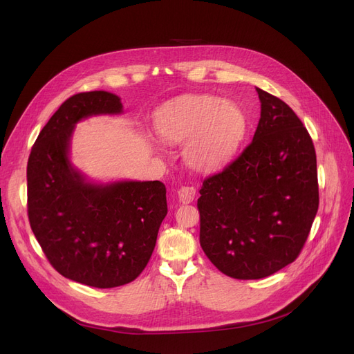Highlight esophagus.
Wrapping results in <instances>:
<instances>
[{
  "instance_id": "esophagus-1",
  "label": "esophagus",
  "mask_w": 354,
  "mask_h": 354,
  "mask_svg": "<svg viewBox=\"0 0 354 354\" xmlns=\"http://www.w3.org/2000/svg\"><path fill=\"white\" fill-rule=\"evenodd\" d=\"M180 203H192L196 197V189L193 186H181L177 192Z\"/></svg>"
}]
</instances>
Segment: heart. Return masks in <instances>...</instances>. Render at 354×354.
Returning a JSON list of instances; mask_svg holds the SVG:
<instances>
[{"instance_id":"b5f03b06","label":"heart","mask_w":354,"mask_h":354,"mask_svg":"<svg viewBox=\"0 0 354 354\" xmlns=\"http://www.w3.org/2000/svg\"><path fill=\"white\" fill-rule=\"evenodd\" d=\"M157 136L186 145V161L198 171L223 168L241 148L248 118L241 106L214 95H186L154 113Z\"/></svg>"}]
</instances>
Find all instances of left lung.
<instances>
[{"label":"left lung","instance_id":"obj_1","mask_svg":"<svg viewBox=\"0 0 354 354\" xmlns=\"http://www.w3.org/2000/svg\"><path fill=\"white\" fill-rule=\"evenodd\" d=\"M261 120L252 142L203 180L197 200L200 246L236 279H261L301 254L318 210L317 157L295 112L257 89Z\"/></svg>","mask_w":354,"mask_h":354}]
</instances>
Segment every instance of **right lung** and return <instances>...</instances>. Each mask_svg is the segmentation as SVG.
Listing matches in <instances>:
<instances>
[{"mask_svg": "<svg viewBox=\"0 0 354 354\" xmlns=\"http://www.w3.org/2000/svg\"><path fill=\"white\" fill-rule=\"evenodd\" d=\"M122 112L113 93L66 99L40 131L27 162V213L46 258L64 278L95 288L136 279L156 248L167 214L161 181L96 186L69 161V141L82 118Z\"/></svg>", "mask_w": 354, "mask_h": 354, "instance_id": "1", "label": "right lung"}]
</instances>
